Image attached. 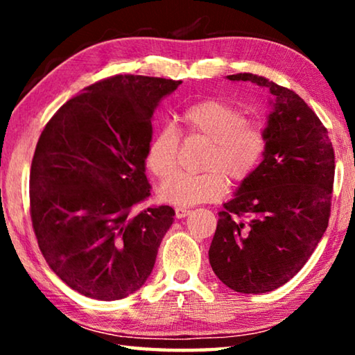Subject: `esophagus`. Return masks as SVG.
<instances>
[{"instance_id": "34e87169", "label": "esophagus", "mask_w": 355, "mask_h": 355, "mask_svg": "<svg viewBox=\"0 0 355 355\" xmlns=\"http://www.w3.org/2000/svg\"><path fill=\"white\" fill-rule=\"evenodd\" d=\"M191 213V209L189 208H175V216L178 219H183V218H186V216H188Z\"/></svg>"}]
</instances>
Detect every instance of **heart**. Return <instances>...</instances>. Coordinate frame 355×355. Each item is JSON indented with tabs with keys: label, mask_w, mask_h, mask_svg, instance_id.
Returning a JSON list of instances; mask_svg holds the SVG:
<instances>
[{
	"label": "heart",
	"mask_w": 355,
	"mask_h": 355,
	"mask_svg": "<svg viewBox=\"0 0 355 355\" xmlns=\"http://www.w3.org/2000/svg\"><path fill=\"white\" fill-rule=\"evenodd\" d=\"M180 123L188 136H199L209 142L202 173H177L159 188V199L172 205L192 207L213 202L225 194L227 178L239 183L260 163L266 139L255 125L245 123L244 114L220 100H203L180 114ZM180 136L164 127L150 141L146 164L159 180L177 169Z\"/></svg>",
	"instance_id": "1"
}]
</instances>
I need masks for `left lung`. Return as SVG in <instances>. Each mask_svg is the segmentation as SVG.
I'll return each mask as SVG.
<instances>
[{
  "instance_id": "1",
  "label": "left lung",
  "mask_w": 355,
  "mask_h": 355,
  "mask_svg": "<svg viewBox=\"0 0 355 355\" xmlns=\"http://www.w3.org/2000/svg\"><path fill=\"white\" fill-rule=\"evenodd\" d=\"M230 81L266 87L272 98L261 163L219 211L209 264L233 291H272L296 275L326 232L335 173L327 130L297 94L266 78Z\"/></svg>"
}]
</instances>
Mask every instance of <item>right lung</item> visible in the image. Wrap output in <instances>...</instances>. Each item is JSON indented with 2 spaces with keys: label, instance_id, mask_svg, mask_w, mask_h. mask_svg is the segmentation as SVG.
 Segmentation results:
<instances>
[{
  "label": "right lung",
  "instance_id": "obj_1",
  "mask_svg": "<svg viewBox=\"0 0 355 355\" xmlns=\"http://www.w3.org/2000/svg\"><path fill=\"white\" fill-rule=\"evenodd\" d=\"M182 81L117 75L59 107L35 147L29 202L42 255L71 290L117 300L146 284L173 222L150 196L146 153L159 101Z\"/></svg>",
  "mask_w": 355,
  "mask_h": 355
}]
</instances>
